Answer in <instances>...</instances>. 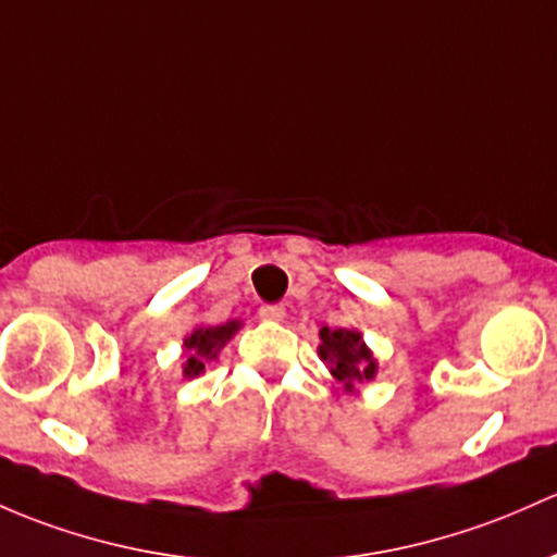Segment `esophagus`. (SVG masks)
<instances>
[{
	"label": "esophagus",
	"instance_id": "esophagus-1",
	"mask_svg": "<svg viewBox=\"0 0 557 557\" xmlns=\"http://www.w3.org/2000/svg\"><path fill=\"white\" fill-rule=\"evenodd\" d=\"M259 318L267 320V323H283V320H285V307H277V304H274V307H261Z\"/></svg>",
	"mask_w": 557,
	"mask_h": 557
}]
</instances>
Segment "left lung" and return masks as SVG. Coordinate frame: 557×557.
Returning <instances> with one entry per match:
<instances>
[{"instance_id": "left-lung-1", "label": "left lung", "mask_w": 557, "mask_h": 557, "mask_svg": "<svg viewBox=\"0 0 557 557\" xmlns=\"http://www.w3.org/2000/svg\"><path fill=\"white\" fill-rule=\"evenodd\" d=\"M320 360L325 362L331 376L344 386V392L355 395L357 384L373 382L379 373V362L371 347L362 342V333L355 327H320Z\"/></svg>"}]
</instances>
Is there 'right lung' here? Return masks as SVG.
Here are the masks:
<instances>
[{"label":"right lung","instance_id":"add662e5","mask_svg":"<svg viewBox=\"0 0 557 557\" xmlns=\"http://www.w3.org/2000/svg\"><path fill=\"white\" fill-rule=\"evenodd\" d=\"M243 327V320H230L224 325H197L195 331L184 336V376L195 379L205 373V366L219 357L221 349L234 338V333Z\"/></svg>","mask_w":557,"mask_h":557}]
</instances>
